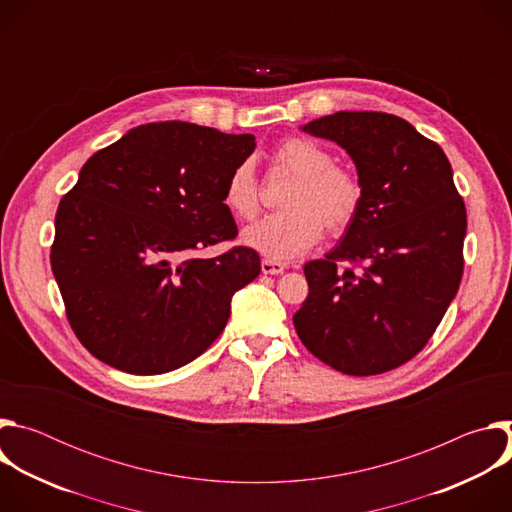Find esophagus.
I'll use <instances>...</instances> for the list:
<instances>
[{
    "label": "esophagus",
    "instance_id": "34e87169",
    "mask_svg": "<svg viewBox=\"0 0 512 512\" xmlns=\"http://www.w3.org/2000/svg\"><path fill=\"white\" fill-rule=\"evenodd\" d=\"M261 271L265 275H279L285 271V265L279 263V261H271V259H263L261 261Z\"/></svg>",
    "mask_w": 512,
    "mask_h": 512
}]
</instances>
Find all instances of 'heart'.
Listing matches in <instances>:
<instances>
[{"instance_id":"1","label":"heart","mask_w":512,"mask_h":512,"mask_svg":"<svg viewBox=\"0 0 512 512\" xmlns=\"http://www.w3.org/2000/svg\"><path fill=\"white\" fill-rule=\"evenodd\" d=\"M275 164L296 174L287 186L281 206L243 231V243L271 261H289L308 253L324 233H344L356 218L362 202L360 180L340 166L320 143L306 137H289L275 148ZM229 210L251 221L259 212V190L251 162L239 164L225 184Z\"/></svg>"}]
</instances>
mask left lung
I'll return each instance as SVG.
<instances>
[{"label":"left lung","mask_w":512,"mask_h":512,"mask_svg":"<svg viewBox=\"0 0 512 512\" xmlns=\"http://www.w3.org/2000/svg\"><path fill=\"white\" fill-rule=\"evenodd\" d=\"M302 129L350 156L362 184L352 225L304 265L310 294L294 314L304 346L332 369L369 377L413 358L458 294L466 206L452 166L409 121L338 111ZM350 260L358 270H338Z\"/></svg>","instance_id":"left-lung-1"}]
</instances>
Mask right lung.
<instances>
[{
	"label": "right lung",
	"mask_w": 512,
	"mask_h": 512,
	"mask_svg": "<svg viewBox=\"0 0 512 512\" xmlns=\"http://www.w3.org/2000/svg\"><path fill=\"white\" fill-rule=\"evenodd\" d=\"M253 150L251 133L162 121L129 129L81 168L56 210L50 263L72 330L101 362L162 375L225 330L259 255H190L235 239L225 184Z\"/></svg>",
	"instance_id": "add662e5"
}]
</instances>
